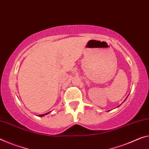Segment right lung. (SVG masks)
<instances>
[{
    "mask_svg": "<svg viewBox=\"0 0 149 149\" xmlns=\"http://www.w3.org/2000/svg\"><path fill=\"white\" fill-rule=\"evenodd\" d=\"M49 113H46V114H40V115H38V116H45V115H47V114H49Z\"/></svg>",
    "mask_w": 149,
    "mask_h": 149,
    "instance_id": "obj_1",
    "label": "right lung"
}]
</instances>
